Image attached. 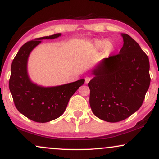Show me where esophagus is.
<instances>
[{
	"mask_svg": "<svg viewBox=\"0 0 159 159\" xmlns=\"http://www.w3.org/2000/svg\"><path fill=\"white\" fill-rule=\"evenodd\" d=\"M90 80H91V78L90 77H86V78H85V83L86 84H88L89 82L90 81Z\"/></svg>",
	"mask_w": 159,
	"mask_h": 159,
	"instance_id": "1",
	"label": "esophagus"
}]
</instances>
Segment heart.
I'll list each match as a JSON object with an SVG mask.
<instances>
[{
	"label": "heart",
	"instance_id": "heart-1",
	"mask_svg": "<svg viewBox=\"0 0 159 159\" xmlns=\"http://www.w3.org/2000/svg\"><path fill=\"white\" fill-rule=\"evenodd\" d=\"M94 46L97 49H102L105 48L106 52H112L114 48L113 44L111 42H107L106 40H95L94 41Z\"/></svg>",
	"mask_w": 159,
	"mask_h": 159
}]
</instances>
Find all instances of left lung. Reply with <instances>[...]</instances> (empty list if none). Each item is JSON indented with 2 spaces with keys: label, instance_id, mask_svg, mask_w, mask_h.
<instances>
[{
  "label": "left lung",
  "instance_id": "left-lung-1",
  "mask_svg": "<svg viewBox=\"0 0 159 159\" xmlns=\"http://www.w3.org/2000/svg\"><path fill=\"white\" fill-rule=\"evenodd\" d=\"M119 54L102 60L92 70L89 82L93 113L107 122L123 120L138 111L151 82L149 59L125 33Z\"/></svg>",
  "mask_w": 159,
  "mask_h": 159
}]
</instances>
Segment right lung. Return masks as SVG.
<instances>
[{"label": "right lung", "mask_w": 159, "mask_h": 159, "mask_svg": "<svg viewBox=\"0 0 159 159\" xmlns=\"http://www.w3.org/2000/svg\"><path fill=\"white\" fill-rule=\"evenodd\" d=\"M62 34L39 38L25 43L14 57L11 67L9 89L19 112L29 119L46 123L61 116L70 97L85 81H77L56 86H42L31 81L27 72V62L32 51L42 40L54 39Z\"/></svg>", "instance_id": "obj_1"}]
</instances>
